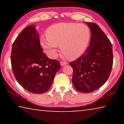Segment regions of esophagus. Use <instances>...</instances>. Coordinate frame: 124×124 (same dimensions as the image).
<instances>
[{
  "label": "esophagus",
  "instance_id": "obj_1",
  "mask_svg": "<svg viewBox=\"0 0 124 124\" xmlns=\"http://www.w3.org/2000/svg\"><path fill=\"white\" fill-rule=\"evenodd\" d=\"M67 64V62H64V61H61L60 62V64L62 66H64L65 65Z\"/></svg>",
  "mask_w": 124,
  "mask_h": 124
}]
</instances>
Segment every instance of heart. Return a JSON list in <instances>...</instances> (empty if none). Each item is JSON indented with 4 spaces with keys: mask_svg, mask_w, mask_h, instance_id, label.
Returning a JSON list of instances; mask_svg holds the SVG:
<instances>
[{
    "mask_svg": "<svg viewBox=\"0 0 124 124\" xmlns=\"http://www.w3.org/2000/svg\"><path fill=\"white\" fill-rule=\"evenodd\" d=\"M46 36L41 37V46L50 58L57 56L58 46L62 54L70 60L80 57L89 44L91 33L84 24L62 22L53 24L46 31Z\"/></svg>",
    "mask_w": 124,
    "mask_h": 124,
    "instance_id": "1",
    "label": "heart"
}]
</instances>
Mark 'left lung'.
<instances>
[{"label": "left lung", "instance_id": "obj_1", "mask_svg": "<svg viewBox=\"0 0 124 124\" xmlns=\"http://www.w3.org/2000/svg\"><path fill=\"white\" fill-rule=\"evenodd\" d=\"M91 29L90 45L80 57L70 63L73 70L72 83L84 93L101 87L110 74L113 63L111 42L95 23L86 22Z\"/></svg>", "mask_w": 124, "mask_h": 124}]
</instances>
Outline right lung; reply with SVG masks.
Returning <instances> with one entry per match:
<instances>
[{"label": "right lung", "instance_id": "1", "mask_svg": "<svg viewBox=\"0 0 124 124\" xmlns=\"http://www.w3.org/2000/svg\"><path fill=\"white\" fill-rule=\"evenodd\" d=\"M11 63L17 81L27 91L42 93L50 89L60 69L56 60L47 57L34 26L22 30L12 44Z\"/></svg>", "mask_w": 124, "mask_h": 124}]
</instances>
